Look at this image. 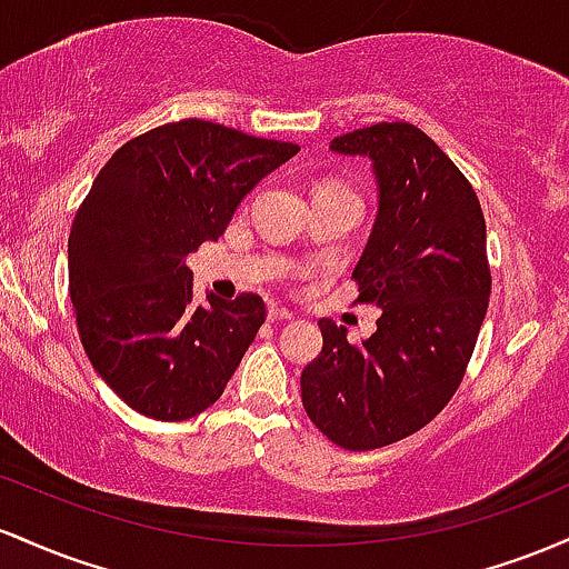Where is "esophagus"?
<instances>
[{
  "label": "esophagus",
  "instance_id": "esophagus-1",
  "mask_svg": "<svg viewBox=\"0 0 569 569\" xmlns=\"http://www.w3.org/2000/svg\"><path fill=\"white\" fill-rule=\"evenodd\" d=\"M292 319H296L292 311L277 309V306H271V309H268V322H292Z\"/></svg>",
  "mask_w": 569,
  "mask_h": 569
}]
</instances>
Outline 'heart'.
<instances>
[{"mask_svg": "<svg viewBox=\"0 0 569 569\" xmlns=\"http://www.w3.org/2000/svg\"><path fill=\"white\" fill-rule=\"evenodd\" d=\"M328 184H336V182H328ZM338 188H343V184H338Z\"/></svg>", "mask_w": 569, "mask_h": 569, "instance_id": "1", "label": "heart"}]
</instances>
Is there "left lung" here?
<instances>
[{"mask_svg": "<svg viewBox=\"0 0 569 569\" xmlns=\"http://www.w3.org/2000/svg\"><path fill=\"white\" fill-rule=\"evenodd\" d=\"M368 156L379 214L360 263L357 303L381 309L362 343L319 319L322 352L301 373L311 422L349 451L413 436L455 398L487 317V222L473 184L413 123H376L330 142Z\"/></svg>", "mask_w": 569, "mask_h": 569, "instance_id": "1", "label": "left lung"}]
</instances>
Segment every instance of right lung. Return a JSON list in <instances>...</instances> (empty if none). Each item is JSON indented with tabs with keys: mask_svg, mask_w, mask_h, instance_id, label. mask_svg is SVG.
<instances>
[{
	"mask_svg": "<svg viewBox=\"0 0 569 569\" xmlns=\"http://www.w3.org/2000/svg\"><path fill=\"white\" fill-rule=\"evenodd\" d=\"M298 150L184 118L129 139L96 174L69 233V298L96 373L142 417L207 411L250 349L263 298L193 306L184 260Z\"/></svg>",
	"mask_w": 569,
	"mask_h": 569,
	"instance_id": "1",
	"label": "right lung"
}]
</instances>
